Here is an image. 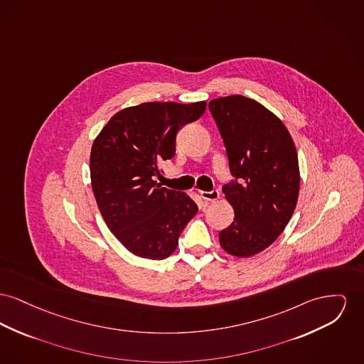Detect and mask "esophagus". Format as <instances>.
<instances>
[{"label":"esophagus","mask_w":364,"mask_h":364,"mask_svg":"<svg viewBox=\"0 0 364 364\" xmlns=\"http://www.w3.org/2000/svg\"><path fill=\"white\" fill-rule=\"evenodd\" d=\"M202 199H205L206 202H215L220 198V193L217 190L213 191H199Z\"/></svg>","instance_id":"34e87169"}]
</instances>
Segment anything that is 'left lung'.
Returning <instances> with one entry per match:
<instances>
[{
    "label": "left lung",
    "instance_id": "1",
    "mask_svg": "<svg viewBox=\"0 0 364 364\" xmlns=\"http://www.w3.org/2000/svg\"><path fill=\"white\" fill-rule=\"evenodd\" d=\"M209 109L235 177L223 187L235 217L218 234L220 245L231 256H255L278 239L294 213L299 193L297 150L284 124L253 99L218 97Z\"/></svg>",
    "mask_w": 364,
    "mask_h": 364
}]
</instances>
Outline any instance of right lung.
Returning a JSON list of instances; mask_svg holds the SVG:
<instances>
[{
    "instance_id": "obj_1",
    "label": "right lung",
    "mask_w": 364,
    "mask_h": 364,
    "mask_svg": "<svg viewBox=\"0 0 364 364\" xmlns=\"http://www.w3.org/2000/svg\"><path fill=\"white\" fill-rule=\"evenodd\" d=\"M206 102H151L124 108L90 151V181L109 231L134 256L164 259L198 213L190 195L161 187L158 165L176 154L178 129L200 118Z\"/></svg>"
}]
</instances>
